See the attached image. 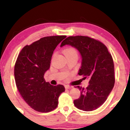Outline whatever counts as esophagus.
<instances>
[{
	"mask_svg": "<svg viewBox=\"0 0 130 130\" xmlns=\"http://www.w3.org/2000/svg\"><path fill=\"white\" fill-rule=\"evenodd\" d=\"M65 87V89H72L73 87V86H69V85H66Z\"/></svg>",
	"mask_w": 130,
	"mask_h": 130,
	"instance_id": "obj_1",
	"label": "esophagus"
}]
</instances>
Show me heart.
<instances>
[{"label":"heart","mask_w":130,"mask_h":130,"mask_svg":"<svg viewBox=\"0 0 130 130\" xmlns=\"http://www.w3.org/2000/svg\"><path fill=\"white\" fill-rule=\"evenodd\" d=\"M64 54L65 55H77V51L73 47H69V48H67L64 51Z\"/></svg>","instance_id":"1"}]
</instances>
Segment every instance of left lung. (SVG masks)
<instances>
[{
    "instance_id": "left-lung-1",
    "label": "left lung",
    "mask_w": 130,
    "mask_h": 130,
    "mask_svg": "<svg viewBox=\"0 0 130 130\" xmlns=\"http://www.w3.org/2000/svg\"><path fill=\"white\" fill-rule=\"evenodd\" d=\"M70 45L79 52L82 57L79 75L89 79L86 89L76 86L80 96L74 100L79 109L92 111L105 102L114 87V65L111 54L103 43L89 37H69L64 40L60 47Z\"/></svg>"
}]
</instances>
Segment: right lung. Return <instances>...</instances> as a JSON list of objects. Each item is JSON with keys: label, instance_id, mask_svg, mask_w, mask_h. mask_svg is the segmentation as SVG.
I'll use <instances>...</instances> for the list:
<instances>
[{"label": "right lung", "instance_id": "obj_1", "mask_svg": "<svg viewBox=\"0 0 130 130\" xmlns=\"http://www.w3.org/2000/svg\"><path fill=\"white\" fill-rule=\"evenodd\" d=\"M66 36L46 37L22 49L14 65V78L21 95L32 109L48 112L58 105L60 95L65 91L62 85L53 86L44 79L50 68L57 46Z\"/></svg>", "mask_w": 130, "mask_h": 130}]
</instances>
